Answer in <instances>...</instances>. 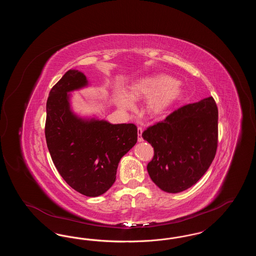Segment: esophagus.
Wrapping results in <instances>:
<instances>
[{
    "mask_svg": "<svg viewBox=\"0 0 256 256\" xmlns=\"http://www.w3.org/2000/svg\"><path fill=\"white\" fill-rule=\"evenodd\" d=\"M142 134H143V128L139 126V128H137V134H138V142H143Z\"/></svg>",
    "mask_w": 256,
    "mask_h": 256,
    "instance_id": "1",
    "label": "esophagus"
}]
</instances>
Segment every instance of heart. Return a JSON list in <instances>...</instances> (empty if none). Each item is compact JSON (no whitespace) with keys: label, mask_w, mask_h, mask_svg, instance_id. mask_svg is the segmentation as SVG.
<instances>
[{"label":"heart","mask_w":256,"mask_h":256,"mask_svg":"<svg viewBox=\"0 0 256 256\" xmlns=\"http://www.w3.org/2000/svg\"><path fill=\"white\" fill-rule=\"evenodd\" d=\"M182 84L165 74L145 76L130 87V96L119 91L116 102L120 108L132 110L134 100L146 98L145 110L152 117L163 115L170 106L182 96Z\"/></svg>","instance_id":"obj_1"}]
</instances>
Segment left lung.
<instances>
[{
	"instance_id": "1",
	"label": "left lung",
	"mask_w": 256,
	"mask_h": 256,
	"mask_svg": "<svg viewBox=\"0 0 256 256\" xmlns=\"http://www.w3.org/2000/svg\"><path fill=\"white\" fill-rule=\"evenodd\" d=\"M154 150L146 170L167 193L190 188L206 172L216 154L218 108L212 97L178 108L142 134Z\"/></svg>"
}]
</instances>
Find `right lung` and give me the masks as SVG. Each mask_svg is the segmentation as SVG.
Segmentation results:
<instances>
[{"label":"right lung","instance_id":"add662e5","mask_svg":"<svg viewBox=\"0 0 256 256\" xmlns=\"http://www.w3.org/2000/svg\"><path fill=\"white\" fill-rule=\"evenodd\" d=\"M88 86L86 74L71 69L52 88L45 136L63 180L82 195L98 196L113 185L120 160L137 142V128L76 113L71 93Z\"/></svg>","mask_w":256,"mask_h":256}]
</instances>
